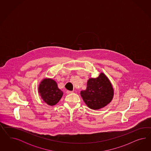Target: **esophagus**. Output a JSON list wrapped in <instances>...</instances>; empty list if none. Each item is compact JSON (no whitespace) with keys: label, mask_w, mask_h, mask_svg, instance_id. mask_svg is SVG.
<instances>
[{"label":"esophagus","mask_w":151,"mask_h":151,"mask_svg":"<svg viewBox=\"0 0 151 151\" xmlns=\"http://www.w3.org/2000/svg\"><path fill=\"white\" fill-rule=\"evenodd\" d=\"M66 93H67V94H70V93H73V91H67Z\"/></svg>","instance_id":"34e87169"}]
</instances>
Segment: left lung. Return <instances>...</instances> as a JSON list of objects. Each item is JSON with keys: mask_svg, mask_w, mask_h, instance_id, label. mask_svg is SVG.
<instances>
[{"mask_svg": "<svg viewBox=\"0 0 151 151\" xmlns=\"http://www.w3.org/2000/svg\"><path fill=\"white\" fill-rule=\"evenodd\" d=\"M80 94L90 109L99 110L112 100L114 91L109 79L105 73H101L97 78L88 80L86 89L82 90Z\"/></svg>", "mask_w": 151, "mask_h": 151, "instance_id": "1", "label": "left lung"}]
</instances>
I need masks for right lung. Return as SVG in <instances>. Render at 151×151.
I'll list each match as a JSON object with an SVG mask.
<instances>
[{
  "label": "right lung",
  "mask_w": 151,
  "mask_h": 151,
  "mask_svg": "<svg viewBox=\"0 0 151 151\" xmlns=\"http://www.w3.org/2000/svg\"><path fill=\"white\" fill-rule=\"evenodd\" d=\"M38 92L44 102L49 106L56 105L63 95V92L58 88L56 82L49 78L41 81L39 85Z\"/></svg>",
  "instance_id": "1"
}]
</instances>
